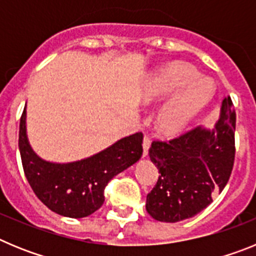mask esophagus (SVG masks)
<instances>
[{
  "label": "esophagus",
  "instance_id": "obj_1",
  "mask_svg": "<svg viewBox=\"0 0 256 256\" xmlns=\"http://www.w3.org/2000/svg\"><path fill=\"white\" fill-rule=\"evenodd\" d=\"M151 146V138L148 136H144V144H142V148H144V156H146L148 154V148Z\"/></svg>",
  "mask_w": 256,
  "mask_h": 256
}]
</instances>
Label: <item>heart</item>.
Wrapping results in <instances>:
<instances>
[{
    "label": "heart",
    "instance_id": "1",
    "mask_svg": "<svg viewBox=\"0 0 256 256\" xmlns=\"http://www.w3.org/2000/svg\"><path fill=\"white\" fill-rule=\"evenodd\" d=\"M212 84L202 78L195 68L173 62L160 69L144 88V100L160 101L176 94L166 101L159 114L160 128L174 134L186 128L212 94Z\"/></svg>",
    "mask_w": 256,
    "mask_h": 256
}]
</instances>
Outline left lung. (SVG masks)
<instances>
[{
	"mask_svg": "<svg viewBox=\"0 0 256 256\" xmlns=\"http://www.w3.org/2000/svg\"><path fill=\"white\" fill-rule=\"evenodd\" d=\"M236 114L230 97L223 100L216 130L194 128L169 141H152L150 158L159 169L146 210L166 223L196 216L223 191L234 169Z\"/></svg>",
	"mask_w": 256,
	"mask_h": 256,
	"instance_id": "obj_1",
	"label": "left lung"
}]
</instances>
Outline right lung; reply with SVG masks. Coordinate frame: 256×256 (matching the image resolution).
I'll list each match as a JSON object with an SVG mask.
<instances>
[{
	"label": "right lung",
	"mask_w": 256,
	"mask_h": 256,
	"mask_svg": "<svg viewBox=\"0 0 256 256\" xmlns=\"http://www.w3.org/2000/svg\"><path fill=\"white\" fill-rule=\"evenodd\" d=\"M142 142L144 134L138 132L88 159L54 164L40 159L29 146L26 108L20 118L19 150L26 180L48 209L69 218H84L102 206L105 187L116 174L141 158Z\"/></svg>",
	"instance_id": "right-lung-1"
}]
</instances>
